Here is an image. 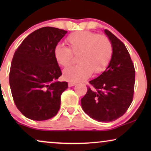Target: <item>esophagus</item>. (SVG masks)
<instances>
[{"instance_id":"1","label":"esophagus","mask_w":151,"mask_h":151,"mask_svg":"<svg viewBox=\"0 0 151 151\" xmlns=\"http://www.w3.org/2000/svg\"><path fill=\"white\" fill-rule=\"evenodd\" d=\"M76 84V82H69V86H75Z\"/></svg>"}]
</instances>
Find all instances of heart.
<instances>
[{
	"label": "heart",
	"instance_id": "b5f03b06",
	"mask_svg": "<svg viewBox=\"0 0 151 151\" xmlns=\"http://www.w3.org/2000/svg\"><path fill=\"white\" fill-rule=\"evenodd\" d=\"M69 48L58 45L53 51L55 61L66 67L71 64L73 55H77L78 65L63 71L64 79L79 82L94 74L105 71L112 58L113 48L108 37L89 31L73 32L66 39Z\"/></svg>",
	"mask_w": 151,
	"mask_h": 151
}]
</instances>
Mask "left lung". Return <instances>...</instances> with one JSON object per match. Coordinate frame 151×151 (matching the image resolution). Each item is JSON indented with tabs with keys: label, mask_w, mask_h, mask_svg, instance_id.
I'll return each mask as SVG.
<instances>
[{
	"label": "left lung",
	"mask_w": 151,
	"mask_h": 151,
	"mask_svg": "<svg viewBox=\"0 0 151 151\" xmlns=\"http://www.w3.org/2000/svg\"><path fill=\"white\" fill-rule=\"evenodd\" d=\"M112 43V58L106 70L96 79L81 100L82 109L92 119L101 122L115 121L124 114L133 99L135 71L127 47L109 30Z\"/></svg>",
	"instance_id": "obj_1"
}]
</instances>
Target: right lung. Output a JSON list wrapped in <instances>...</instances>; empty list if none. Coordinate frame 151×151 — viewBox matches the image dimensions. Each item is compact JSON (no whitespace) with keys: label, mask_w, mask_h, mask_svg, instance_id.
I'll return each instance as SVG.
<instances>
[{"label":"right lung","mask_w":151,"mask_h":151,"mask_svg":"<svg viewBox=\"0 0 151 151\" xmlns=\"http://www.w3.org/2000/svg\"><path fill=\"white\" fill-rule=\"evenodd\" d=\"M67 32L45 27L30 34L16 49L9 71L14 102L27 118L43 121L52 118L60 108V96L67 82L62 75L53 51Z\"/></svg>","instance_id":"obj_1"}]
</instances>
